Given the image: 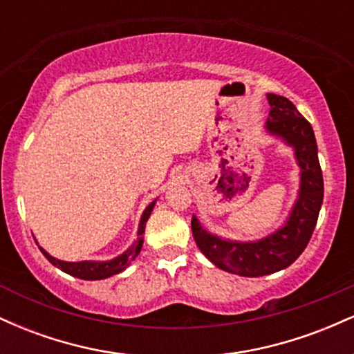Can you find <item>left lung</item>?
<instances>
[{"mask_svg":"<svg viewBox=\"0 0 354 354\" xmlns=\"http://www.w3.org/2000/svg\"><path fill=\"white\" fill-rule=\"evenodd\" d=\"M266 98L271 106L266 131L293 148L299 166V191L290 216L273 233L254 241L225 239L203 228L194 214L191 218V231L201 253L219 270L248 278L276 273L298 259L315 231L324 193L311 124L284 96L268 93Z\"/></svg>","mask_w":354,"mask_h":354,"instance_id":"1","label":"left lung"}]
</instances>
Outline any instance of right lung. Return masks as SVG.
I'll use <instances>...</instances> for the list:
<instances>
[{
    "label": "right lung",
    "instance_id": "obj_1",
    "mask_svg": "<svg viewBox=\"0 0 354 354\" xmlns=\"http://www.w3.org/2000/svg\"><path fill=\"white\" fill-rule=\"evenodd\" d=\"M154 205H156V200L149 203V205L146 206V209L143 211V216L140 219V226H138V236L135 241H133V245L129 246L124 253L118 254L116 258L108 259V261H61V259L53 258V256L48 253V251H44L43 248H39V250H41V253L46 256V259L53 266L59 268L61 271L75 276V278L86 279V281H96V279L109 278V276L124 271L126 268L131 265L133 259L140 254L141 246H143V234H145L146 221H148Z\"/></svg>",
    "mask_w": 354,
    "mask_h": 354
}]
</instances>
